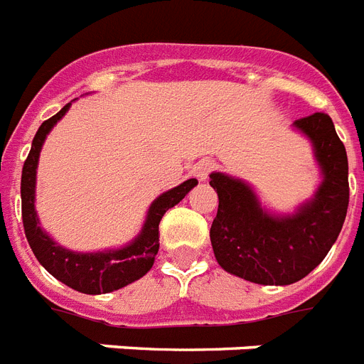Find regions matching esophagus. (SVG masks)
Instances as JSON below:
<instances>
[{
	"label": "esophagus",
	"instance_id": "1",
	"mask_svg": "<svg viewBox=\"0 0 364 364\" xmlns=\"http://www.w3.org/2000/svg\"><path fill=\"white\" fill-rule=\"evenodd\" d=\"M213 170H215V162H213V161H200L196 166L192 168V176L198 177L200 181H205Z\"/></svg>",
	"mask_w": 364,
	"mask_h": 364
}]
</instances>
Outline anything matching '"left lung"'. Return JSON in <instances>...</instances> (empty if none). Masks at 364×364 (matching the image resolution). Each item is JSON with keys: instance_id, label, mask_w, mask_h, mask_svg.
Listing matches in <instances>:
<instances>
[{"instance_id": "obj_1", "label": "left lung", "mask_w": 364, "mask_h": 364, "mask_svg": "<svg viewBox=\"0 0 364 364\" xmlns=\"http://www.w3.org/2000/svg\"><path fill=\"white\" fill-rule=\"evenodd\" d=\"M312 141L323 181L314 198L294 215H273L241 179L211 173L218 211L211 224L213 252L228 273L264 286L305 279L338 237L348 213V155L327 114L316 112L294 123Z\"/></svg>"}]
</instances>
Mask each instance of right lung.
<instances>
[{
  "label": "right lung",
  "instance_id": "add662e5",
  "mask_svg": "<svg viewBox=\"0 0 364 364\" xmlns=\"http://www.w3.org/2000/svg\"><path fill=\"white\" fill-rule=\"evenodd\" d=\"M70 102L38 127L33 144H31V151L23 162L22 183H20L23 232H26L28 243L33 250L35 258L38 259V264L43 265L52 277L82 294H108V291L119 289L141 279L153 267L155 256L159 252L161 218L164 217L168 209L181 202L188 194V191L198 185V181L187 179L179 187L156 198L147 211L146 223H144L141 232L138 233V237L123 249L105 250V252H73V250L63 249L38 226L37 213H35V179H37L38 155H41V147L46 140V134L67 114Z\"/></svg>",
  "mask_w": 364,
  "mask_h": 364
}]
</instances>
